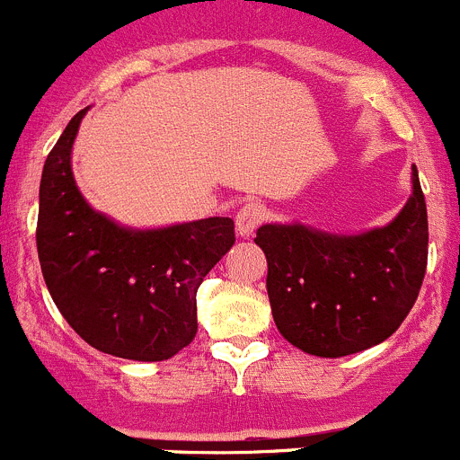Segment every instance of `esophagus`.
Returning a JSON list of instances; mask_svg holds the SVG:
<instances>
[{"label": "esophagus", "instance_id": "34e87169", "mask_svg": "<svg viewBox=\"0 0 460 460\" xmlns=\"http://www.w3.org/2000/svg\"><path fill=\"white\" fill-rule=\"evenodd\" d=\"M267 220V208L261 202H247L235 216V229L240 235H252Z\"/></svg>", "mask_w": 460, "mask_h": 460}]
</instances>
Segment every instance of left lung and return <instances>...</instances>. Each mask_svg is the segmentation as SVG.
I'll return each mask as SVG.
<instances>
[{"instance_id": "1", "label": "left lung", "mask_w": 460, "mask_h": 460, "mask_svg": "<svg viewBox=\"0 0 460 460\" xmlns=\"http://www.w3.org/2000/svg\"><path fill=\"white\" fill-rule=\"evenodd\" d=\"M413 195L391 225L332 235L303 225H265L267 294L276 328L292 346L343 358L389 339L416 303L427 271V204L413 166Z\"/></svg>"}]
</instances>
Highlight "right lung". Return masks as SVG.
<instances>
[{
    "label": "right lung",
    "mask_w": 460,
    "mask_h": 460,
    "mask_svg": "<svg viewBox=\"0 0 460 460\" xmlns=\"http://www.w3.org/2000/svg\"><path fill=\"white\" fill-rule=\"evenodd\" d=\"M84 111L44 162L35 229L44 283L89 346L114 358L164 362L198 332V288L234 247V220L130 231L93 211L71 175V146Z\"/></svg>",
    "instance_id": "1"
}]
</instances>
